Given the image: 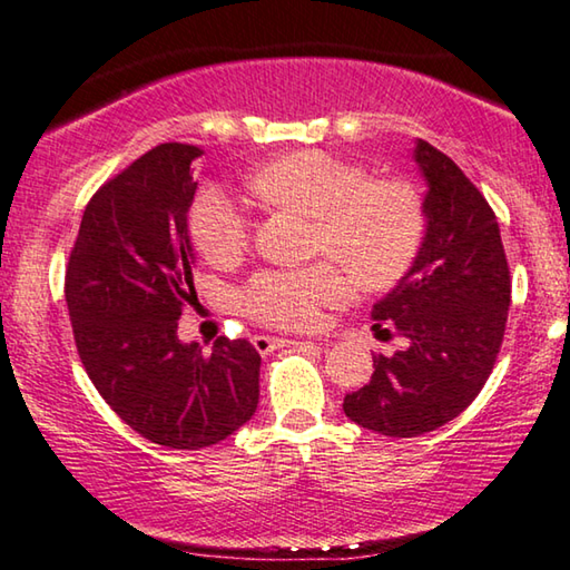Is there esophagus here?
<instances>
[{
    "label": "esophagus",
    "instance_id": "1",
    "mask_svg": "<svg viewBox=\"0 0 570 570\" xmlns=\"http://www.w3.org/2000/svg\"><path fill=\"white\" fill-rule=\"evenodd\" d=\"M286 344H312V342H294V340H284V336H266V334L254 336V346L262 354L274 352V350H278V346H286Z\"/></svg>",
    "mask_w": 570,
    "mask_h": 570
}]
</instances>
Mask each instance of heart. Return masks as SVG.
<instances>
[{
	"label": "heart",
	"mask_w": 570,
	"mask_h": 570,
	"mask_svg": "<svg viewBox=\"0 0 570 570\" xmlns=\"http://www.w3.org/2000/svg\"><path fill=\"white\" fill-rule=\"evenodd\" d=\"M250 190L266 204L312 216V248L350 266L370 288L397 284L420 250L424 216L410 183L370 178L362 166L326 150H296L268 163L250 178ZM188 230L214 266H234L250 244L248 214L214 186L193 198ZM344 266L262 268L240 286V312L274 330H314L324 306L350 302L354 282Z\"/></svg>",
	"instance_id": "heart-1"
}]
</instances>
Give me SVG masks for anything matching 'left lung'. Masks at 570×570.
<instances>
[{
  "instance_id": "8db88e82",
  "label": "left lung",
  "mask_w": 570,
  "mask_h": 570,
  "mask_svg": "<svg viewBox=\"0 0 570 570\" xmlns=\"http://www.w3.org/2000/svg\"><path fill=\"white\" fill-rule=\"evenodd\" d=\"M414 160L428 178V230L410 272L372 308L374 330L390 325L407 346L380 354L370 384L344 397L346 417L387 438L438 430L478 397L510 306L495 210L428 140H417Z\"/></svg>"
}]
</instances>
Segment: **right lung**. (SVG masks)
<instances>
[{"label":"right lung","mask_w":570,"mask_h":570,"mask_svg":"<svg viewBox=\"0 0 570 570\" xmlns=\"http://www.w3.org/2000/svg\"><path fill=\"white\" fill-rule=\"evenodd\" d=\"M200 148L163 142L90 198L65 268L75 346L95 390L156 445L226 440L258 404L262 356L218 336L214 352L178 340L193 296L188 208Z\"/></svg>","instance_id":"obj_1"}]
</instances>
